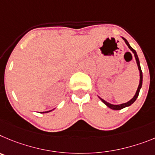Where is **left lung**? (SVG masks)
<instances>
[{
    "label": "left lung",
    "mask_w": 155,
    "mask_h": 155,
    "mask_svg": "<svg viewBox=\"0 0 155 155\" xmlns=\"http://www.w3.org/2000/svg\"><path fill=\"white\" fill-rule=\"evenodd\" d=\"M123 39L124 40L125 43H126V44L127 45L128 48H129L131 50V51H133V53L134 54L135 58H136L137 64V66H138V69H139V71H140V83H139L138 88H137V90L136 93H135L134 97L133 98L131 99V100H130V101H128L127 103H125V104H120V105H114V104H110V103H107V101H105V100H103V99L100 98V100H102V102H103V103H104V104H106V105H107V107H110V108L112 109V110H121V109L124 108V107H129V106H130L132 104H134V101L137 100V97H138L139 92H140V88H141V86H142V81H143V75H142L141 68H140V62H139V58H138V56H137V55L136 51H135V50L134 49V48H132L131 46H130V45L129 43H128V41H127L126 39H125L124 38H123Z\"/></svg>",
    "instance_id": "8db88e82"
}]
</instances>
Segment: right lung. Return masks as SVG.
Instances as JSON below:
<instances>
[{"mask_svg": "<svg viewBox=\"0 0 155 155\" xmlns=\"http://www.w3.org/2000/svg\"><path fill=\"white\" fill-rule=\"evenodd\" d=\"M50 111H51V110H49V111H46V112H42V113H48V112H50Z\"/></svg>", "mask_w": 155, "mask_h": 155, "instance_id": "1", "label": "right lung"}]
</instances>
